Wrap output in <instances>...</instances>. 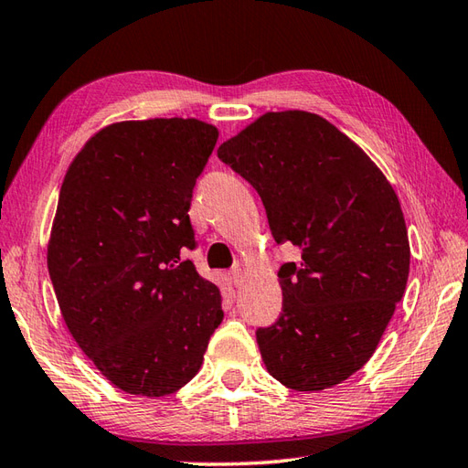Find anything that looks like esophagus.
<instances>
[{"instance_id": "obj_1", "label": "esophagus", "mask_w": 468, "mask_h": 468, "mask_svg": "<svg viewBox=\"0 0 468 468\" xmlns=\"http://www.w3.org/2000/svg\"><path fill=\"white\" fill-rule=\"evenodd\" d=\"M230 281H232V284H234V287H240V284H242V281H244V274H242V269H234V271L230 272Z\"/></svg>"}]
</instances>
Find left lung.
Instances as JSON below:
<instances>
[{"label": "left lung", "mask_w": 468, "mask_h": 468, "mask_svg": "<svg viewBox=\"0 0 468 468\" xmlns=\"http://www.w3.org/2000/svg\"><path fill=\"white\" fill-rule=\"evenodd\" d=\"M259 192L276 244L301 248L281 266L282 313L256 331L266 369L319 392L374 356L410 272L402 207L378 165L319 114L266 112L218 149Z\"/></svg>", "instance_id": "1"}]
</instances>
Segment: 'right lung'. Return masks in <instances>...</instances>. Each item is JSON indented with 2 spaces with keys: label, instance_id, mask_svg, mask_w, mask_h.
<instances>
[{
  "label": "right lung",
  "instance_id": "add662e5",
  "mask_svg": "<svg viewBox=\"0 0 468 468\" xmlns=\"http://www.w3.org/2000/svg\"><path fill=\"white\" fill-rule=\"evenodd\" d=\"M216 141L197 119L122 121L66 171L48 272L74 341L127 394L186 386L224 319L220 291L181 259L197 244L187 209Z\"/></svg>",
  "mask_w": 468,
  "mask_h": 468
}]
</instances>
